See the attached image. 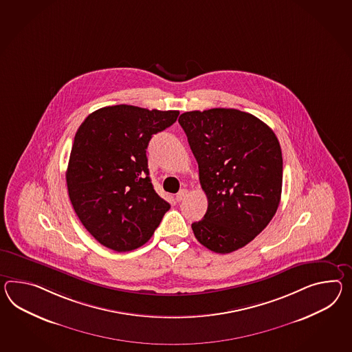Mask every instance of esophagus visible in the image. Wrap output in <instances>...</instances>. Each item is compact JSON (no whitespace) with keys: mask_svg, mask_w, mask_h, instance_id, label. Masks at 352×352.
<instances>
[{"mask_svg":"<svg viewBox=\"0 0 352 352\" xmlns=\"http://www.w3.org/2000/svg\"><path fill=\"white\" fill-rule=\"evenodd\" d=\"M187 195H188V190H187V189H180L179 192L177 193V196H175V199H177V201H182V199H184V198L187 197Z\"/></svg>","mask_w":352,"mask_h":352,"instance_id":"1","label":"esophagus"}]
</instances>
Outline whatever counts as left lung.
Segmentation results:
<instances>
[{
	"instance_id": "left-lung-1",
	"label": "left lung",
	"mask_w": 352,
	"mask_h": 352,
	"mask_svg": "<svg viewBox=\"0 0 352 352\" xmlns=\"http://www.w3.org/2000/svg\"><path fill=\"white\" fill-rule=\"evenodd\" d=\"M208 206L192 223L198 241L232 253L272 220L283 190V153L274 131L253 114L214 108L180 114Z\"/></svg>"
}]
</instances>
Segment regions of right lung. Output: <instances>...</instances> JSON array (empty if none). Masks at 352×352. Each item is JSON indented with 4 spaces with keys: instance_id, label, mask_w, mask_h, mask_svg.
Wrapping results in <instances>:
<instances>
[{
    "instance_id": "obj_1",
    "label": "right lung",
    "mask_w": 352,
    "mask_h": 352,
    "mask_svg": "<svg viewBox=\"0 0 352 352\" xmlns=\"http://www.w3.org/2000/svg\"><path fill=\"white\" fill-rule=\"evenodd\" d=\"M178 116L120 104L89 114L78 127L66 172L69 201L104 247L129 252L144 245L170 208L153 187L146 148Z\"/></svg>"
}]
</instances>
